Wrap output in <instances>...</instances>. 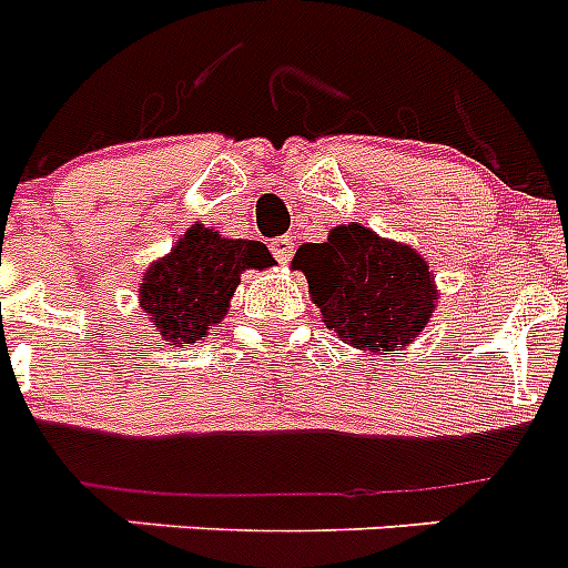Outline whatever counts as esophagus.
I'll use <instances>...</instances> for the list:
<instances>
[{
    "instance_id": "34e87169",
    "label": "esophagus",
    "mask_w": 568,
    "mask_h": 568,
    "mask_svg": "<svg viewBox=\"0 0 568 568\" xmlns=\"http://www.w3.org/2000/svg\"><path fill=\"white\" fill-rule=\"evenodd\" d=\"M270 250H273V255H275V261H278V264H287V261L293 258V239H290V235L273 239Z\"/></svg>"
}]
</instances>
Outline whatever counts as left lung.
<instances>
[{"label": "left lung", "instance_id": "obj_1", "mask_svg": "<svg viewBox=\"0 0 568 568\" xmlns=\"http://www.w3.org/2000/svg\"><path fill=\"white\" fill-rule=\"evenodd\" d=\"M293 267L307 275L324 324L369 353L386 355L418 338L438 298L418 250L358 222L329 230L324 244H301Z\"/></svg>", "mask_w": 568, "mask_h": 568}]
</instances>
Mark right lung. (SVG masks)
<instances>
[{
	"mask_svg": "<svg viewBox=\"0 0 568 568\" xmlns=\"http://www.w3.org/2000/svg\"><path fill=\"white\" fill-rule=\"evenodd\" d=\"M275 258L261 241L222 239L193 224L164 258L142 275L139 307L168 344H199L227 315L244 270H267Z\"/></svg>",
	"mask_w": 568,
	"mask_h": 568,
	"instance_id": "add662e5",
	"label": "right lung"
}]
</instances>
